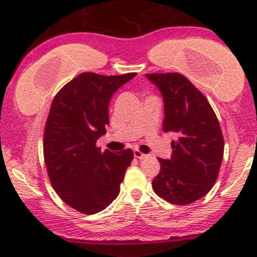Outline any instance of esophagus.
<instances>
[{"instance_id": "1", "label": "esophagus", "mask_w": 257, "mask_h": 257, "mask_svg": "<svg viewBox=\"0 0 257 257\" xmlns=\"http://www.w3.org/2000/svg\"><path fill=\"white\" fill-rule=\"evenodd\" d=\"M134 157H135V159L143 160L144 157H146V155L143 154V152L139 151V150H134Z\"/></svg>"}]
</instances>
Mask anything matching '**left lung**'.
<instances>
[{
  "label": "left lung",
  "instance_id": "obj_1",
  "mask_svg": "<svg viewBox=\"0 0 257 257\" xmlns=\"http://www.w3.org/2000/svg\"><path fill=\"white\" fill-rule=\"evenodd\" d=\"M146 78L163 98V132L178 137L170 159H159L155 193L166 201L188 205L205 196L215 184L223 159L221 126L207 98L179 73H154Z\"/></svg>",
  "mask_w": 257,
  "mask_h": 257
}]
</instances>
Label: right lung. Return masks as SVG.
Here are the masks:
<instances>
[{
	"label": "right lung",
	"mask_w": 257,
	"mask_h": 257,
	"mask_svg": "<svg viewBox=\"0 0 257 257\" xmlns=\"http://www.w3.org/2000/svg\"><path fill=\"white\" fill-rule=\"evenodd\" d=\"M135 75L81 73L62 87L51 105L44 135L47 173L61 199L85 215L105 210L118 196L133 160L131 149L101 152L96 140L106 134L112 96Z\"/></svg>",
	"instance_id": "obj_1"
}]
</instances>
